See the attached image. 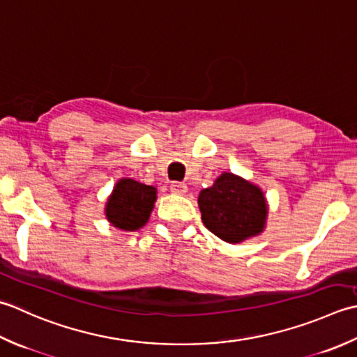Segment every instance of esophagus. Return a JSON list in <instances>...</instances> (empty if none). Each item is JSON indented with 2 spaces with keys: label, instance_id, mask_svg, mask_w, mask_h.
<instances>
[{
  "label": "esophagus",
  "instance_id": "34e87169",
  "mask_svg": "<svg viewBox=\"0 0 357 357\" xmlns=\"http://www.w3.org/2000/svg\"><path fill=\"white\" fill-rule=\"evenodd\" d=\"M171 192L183 195L188 192V186L185 183H180V181H172L171 183Z\"/></svg>",
  "mask_w": 357,
  "mask_h": 357
}]
</instances>
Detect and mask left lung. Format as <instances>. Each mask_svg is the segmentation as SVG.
Here are the masks:
<instances>
[{"instance_id": "1", "label": "left lung", "mask_w": 357, "mask_h": 357, "mask_svg": "<svg viewBox=\"0 0 357 357\" xmlns=\"http://www.w3.org/2000/svg\"><path fill=\"white\" fill-rule=\"evenodd\" d=\"M197 202L203 225L227 243H242L266 228L265 192L237 174L223 171L213 186L202 189Z\"/></svg>"}]
</instances>
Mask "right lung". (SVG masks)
Returning <instances> with one entry per match:
<instances>
[{
  "instance_id": "right-lung-1",
  "label": "right lung",
  "mask_w": 357,
  "mask_h": 357,
  "mask_svg": "<svg viewBox=\"0 0 357 357\" xmlns=\"http://www.w3.org/2000/svg\"><path fill=\"white\" fill-rule=\"evenodd\" d=\"M157 202V188L134 178H120L105 205V215L114 228L137 231L148 223Z\"/></svg>"
}]
</instances>
